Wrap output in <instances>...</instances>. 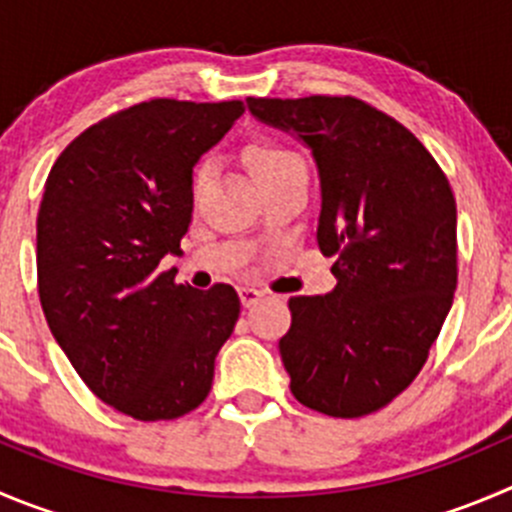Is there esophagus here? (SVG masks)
Wrapping results in <instances>:
<instances>
[{
    "instance_id": "34e87169",
    "label": "esophagus",
    "mask_w": 512,
    "mask_h": 512,
    "mask_svg": "<svg viewBox=\"0 0 512 512\" xmlns=\"http://www.w3.org/2000/svg\"><path fill=\"white\" fill-rule=\"evenodd\" d=\"M238 296H241V304L246 306V309H248V306L259 304L261 296H264V291L251 289V286H241V289H238Z\"/></svg>"
}]
</instances>
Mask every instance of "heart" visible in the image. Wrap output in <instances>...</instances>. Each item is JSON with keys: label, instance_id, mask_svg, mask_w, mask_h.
I'll return each instance as SVG.
<instances>
[{"label": "heart", "instance_id": "1", "mask_svg": "<svg viewBox=\"0 0 512 512\" xmlns=\"http://www.w3.org/2000/svg\"><path fill=\"white\" fill-rule=\"evenodd\" d=\"M246 160L248 165H251L253 175L256 178H269V175L279 173V170L289 168V165H296V163H304L301 160V155L296 153V150L286 148V145L281 143H274V140H261V143H251L246 148ZM208 173H211V163H201L196 168V173H193V188H201L203 183H206Z\"/></svg>", "mask_w": 512, "mask_h": 512}]
</instances>
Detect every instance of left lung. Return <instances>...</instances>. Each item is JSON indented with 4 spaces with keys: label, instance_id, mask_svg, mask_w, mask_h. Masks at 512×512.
I'll return each mask as SVG.
<instances>
[{
    "label": "left lung",
    "instance_id": "left-lung-1",
    "mask_svg": "<svg viewBox=\"0 0 512 512\" xmlns=\"http://www.w3.org/2000/svg\"><path fill=\"white\" fill-rule=\"evenodd\" d=\"M261 123L299 135L321 180L316 241L332 294L291 296L279 349L291 394L329 417H364L425 367L457 286L447 175L402 123L352 95L248 97Z\"/></svg>",
    "mask_w": 512,
    "mask_h": 512
}]
</instances>
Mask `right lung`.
<instances>
[{"mask_svg":"<svg viewBox=\"0 0 512 512\" xmlns=\"http://www.w3.org/2000/svg\"><path fill=\"white\" fill-rule=\"evenodd\" d=\"M241 100L153 97L77 135L37 213V291L82 382L140 422L196 410L241 314L233 286L196 291L158 271L193 213V165L243 115Z\"/></svg>","mask_w":512,"mask_h":512,"instance_id":"1","label":"right lung"}]
</instances>
